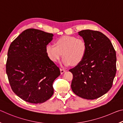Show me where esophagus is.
<instances>
[{"mask_svg":"<svg viewBox=\"0 0 123 123\" xmlns=\"http://www.w3.org/2000/svg\"><path fill=\"white\" fill-rule=\"evenodd\" d=\"M60 71H61V74H63V73L66 71V70L65 69H60Z\"/></svg>","mask_w":123,"mask_h":123,"instance_id":"obj_1","label":"esophagus"}]
</instances>
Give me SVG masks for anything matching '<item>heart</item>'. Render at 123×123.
<instances>
[{
    "instance_id": "heart-1",
    "label": "heart",
    "mask_w": 123,
    "mask_h": 123,
    "mask_svg": "<svg viewBox=\"0 0 123 123\" xmlns=\"http://www.w3.org/2000/svg\"><path fill=\"white\" fill-rule=\"evenodd\" d=\"M55 45L56 46L49 44L45 48L48 56L53 62L59 61L62 53V62L64 65L71 64L75 66L80 63L86 56L87 45L86 41L82 38L63 36L56 40Z\"/></svg>"
}]
</instances>
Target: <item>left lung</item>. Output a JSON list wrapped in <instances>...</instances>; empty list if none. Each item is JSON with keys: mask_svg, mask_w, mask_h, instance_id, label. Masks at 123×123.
<instances>
[{"mask_svg": "<svg viewBox=\"0 0 123 123\" xmlns=\"http://www.w3.org/2000/svg\"><path fill=\"white\" fill-rule=\"evenodd\" d=\"M79 35L86 41L84 60L69 70L73 78V92L82 98L93 100L103 96L112 86L116 73V53L111 41L98 31L84 30Z\"/></svg>", "mask_w": 123, "mask_h": 123, "instance_id": "8db88e82", "label": "left lung"}]
</instances>
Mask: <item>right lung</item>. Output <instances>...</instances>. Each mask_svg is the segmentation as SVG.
<instances>
[{
	"mask_svg": "<svg viewBox=\"0 0 123 123\" xmlns=\"http://www.w3.org/2000/svg\"><path fill=\"white\" fill-rule=\"evenodd\" d=\"M53 36L50 33L28 29L10 45L6 72L12 90L24 101L42 103L53 94V82L60 70L45 50Z\"/></svg>",
	"mask_w": 123,
	"mask_h": 123,
	"instance_id": "right-lung-1",
	"label": "right lung"
}]
</instances>
